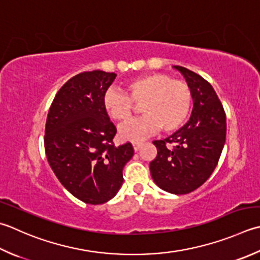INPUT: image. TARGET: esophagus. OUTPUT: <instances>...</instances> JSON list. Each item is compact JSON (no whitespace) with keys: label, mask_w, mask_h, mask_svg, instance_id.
<instances>
[{"label":"esophagus","mask_w":260,"mask_h":260,"mask_svg":"<svg viewBox=\"0 0 260 260\" xmlns=\"http://www.w3.org/2000/svg\"><path fill=\"white\" fill-rule=\"evenodd\" d=\"M141 146H142V143H141V142H134V143H133V149H134V151H135V152L139 151Z\"/></svg>","instance_id":"esophagus-1"}]
</instances>
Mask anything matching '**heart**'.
<instances>
[{
	"label": "heart",
	"mask_w": 260,
	"mask_h": 260,
	"mask_svg": "<svg viewBox=\"0 0 260 260\" xmlns=\"http://www.w3.org/2000/svg\"><path fill=\"white\" fill-rule=\"evenodd\" d=\"M126 88L128 94L109 89L103 98L104 110L116 121L131 119L135 105H141L144 117L119 127L121 141L139 142L159 128L172 133L184 125L189 115L192 95L190 86L184 81L164 73H151L132 80Z\"/></svg>",
	"instance_id": "heart-1"
}]
</instances>
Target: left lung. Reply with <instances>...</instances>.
Masks as SVG:
<instances>
[{
  "label": "left lung",
  "instance_id": "8db88e82",
  "mask_svg": "<svg viewBox=\"0 0 260 260\" xmlns=\"http://www.w3.org/2000/svg\"><path fill=\"white\" fill-rule=\"evenodd\" d=\"M174 68L190 86L194 107L185 126L153 142L157 154L150 171L161 189L184 195L201 187L214 171L225 143L226 118L221 101L205 79L182 66Z\"/></svg>",
  "mask_w": 260,
  "mask_h": 260
}]
</instances>
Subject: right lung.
Returning <instances> with one entry per match:
<instances>
[{"label": "right lung", "instance_id": "right-lung-1", "mask_svg": "<svg viewBox=\"0 0 260 260\" xmlns=\"http://www.w3.org/2000/svg\"><path fill=\"white\" fill-rule=\"evenodd\" d=\"M115 73L95 70L71 78L56 93L45 128L48 164L71 194L104 204L123 185V168L134 155L131 143L115 146L116 127L103 107Z\"/></svg>", "mask_w": 260, "mask_h": 260}]
</instances>
